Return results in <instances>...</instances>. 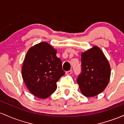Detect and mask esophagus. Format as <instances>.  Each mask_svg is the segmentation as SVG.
Returning <instances> with one entry per match:
<instances>
[{"label":"esophagus","mask_w":124,"mask_h":124,"mask_svg":"<svg viewBox=\"0 0 124 124\" xmlns=\"http://www.w3.org/2000/svg\"><path fill=\"white\" fill-rule=\"evenodd\" d=\"M72 73V70H70L69 71H67V72H66V75H71Z\"/></svg>","instance_id":"1"}]
</instances>
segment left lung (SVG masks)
<instances>
[{"instance_id": "left-lung-1", "label": "left lung", "mask_w": 124, "mask_h": 124, "mask_svg": "<svg viewBox=\"0 0 124 124\" xmlns=\"http://www.w3.org/2000/svg\"><path fill=\"white\" fill-rule=\"evenodd\" d=\"M81 56L82 72L77 83L84 96L92 97L101 93L107 86L110 65L103 51L97 46L82 52Z\"/></svg>"}]
</instances>
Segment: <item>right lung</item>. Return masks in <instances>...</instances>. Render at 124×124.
<instances>
[{"mask_svg": "<svg viewBox=\"0 0 124 124\" xmlns=\"http://www.w3.org/2000/svg\"><path fill=\"white\" fill-rule=\"evenodd\" d=\"M57 51L48 42L36 44L27 52L21 74L27 87L34 96L46 99L56 90V82L65 75Z\"/></svg>", "mask_w": 124, "mask_h": 124, "instance_id": "right-lung-1", "label": "right lung"}]
</instances>
